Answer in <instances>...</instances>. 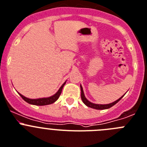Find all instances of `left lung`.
<instances>
[{
    "label": "left lung",
    "instance_id": "1",
    "mask_svg": "<svg viewBox=\"0 0 147 147\" xmlns=\"http://www.w3.org/2000/svg\"><path fill=\"white\" fill-rule=\"evenodd\" d=\"M80 90H81V95H80V96H81V99L83 102L84 103L86 106L89 107V108H94V109H96V110H104V109H108V108H111V107L113 106L115 104H116V103L118 102L122 98L123 96L125 95L124 94L122 96H121L119 99H118L117 100L114 101L113 102L109 103V104H106V105H100V104H94V103L91 102H89L86 98L84 93H83V88H82L81 85H80Z\"/></svg>",
    "mask_w": 147,
    "mask_h": 147
}]
</instances>
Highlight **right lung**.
<instances>
[{"instance_id":"right-lung-1","label":"right lung","mask_w":147,"mask_h":147,"mask_svg":"<svg viewBox=\"0 0 147 147\" xmlns=\"http://www.w3.org/2000/svg\"><path fill=\"white\" fill-rule=\"evenodd\" d=\"M65 83H64V84L60 87V88L59 89L56 93L54 95L51 96H49V97H46V98H39V99H29L24 96L23 95H22L21 94L19 93V94L20 95V96L22 97L23 100L26 102H27L29 104H31V105H50V104H52V103L55 102L56 100L59 99V97L60 96L61 94L62 88L64 87V86L65 85Z\"/></svg>"}]
</instances>
